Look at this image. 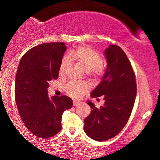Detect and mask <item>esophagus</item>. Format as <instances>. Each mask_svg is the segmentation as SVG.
Returning <instances> with one entry per match:
<instances>
[{"mask_svg": "<svg viewBox=\"0 0 160 160\" xmlns=\"http://www.w3.org/2000/svg\"><path fill=\"white\" fill-rule=\"evenodd\" d=\"M82 102L80 101H77V100H73V106H79V105L82 104Z\"/></svg>", "mask_w": 160, "mask_h": 160, "instance_id": "obj_1", "label": "esophagus"}]
</instances>
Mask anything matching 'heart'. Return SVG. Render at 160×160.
Instances as JSON below:
<instances>
[{"label": "heart", "mask_w": 160, "mask_h": 160, "mask_svg": "<svg viewBox=\"0 0 160 160\" xmlns=\"http://www.w3.org/2000/svg\"><path fill=\"white\" fill-rule=\"evenodd\" d=\"M70 59L79 63L87 71L95 76H101L104 71L102 57L99 52L88 47H80L71 50L68 56L62 58L60 67V74L63 75L70 65ZM87 85L82 82H70L65 87V90L69 95L78 98L87 90Z\"/></svg>", "instance_id": "1"}]
</instances>
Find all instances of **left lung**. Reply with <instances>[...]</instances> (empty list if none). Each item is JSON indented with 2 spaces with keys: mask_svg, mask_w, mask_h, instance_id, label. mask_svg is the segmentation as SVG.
<instances>
[{
  "mask_svg": "<svg viewBox=\"0 0 160 160\" xmlns=\"http://www.w3.org/2000/svg\"><path fill=\"white\" fill-rule=\"evenodd\" d=\"M105 55L106 73L91 94L92 98L102 96L105 102L97 108L87 101L92 111L84 119V132L97 141H107L120 132L130 117L137 94L135 73L123 50L110 45Z\"/></svg>",
  "mask_w": 160,
  "mask_h": 160,
  "instance_id": "left-lung-1",
  "label": "left lung"
}]
</instances>
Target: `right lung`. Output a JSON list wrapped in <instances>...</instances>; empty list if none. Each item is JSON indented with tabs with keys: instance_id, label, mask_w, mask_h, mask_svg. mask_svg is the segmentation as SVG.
Wrapping results in <instances>:
<instances>
[{
	"instance_id": "add662e5",
	"label": "right lung",
	"mask_w": 160,
	"mask_h": 160,
	"mask_svg": "<svg viewBox=\"0 0 160 160\" xmlns=\"http://www.w3.org/2000/svg\"><path fill=\"white\" fill-rule=\"evenodd\" d=\"M66 47L63 42L36 46L21 58L15 78V101L26 128L41 138L62 128V113L73 106L68 96L49 98V82L57 79Z\"/></svg>"
}]
</instances>
